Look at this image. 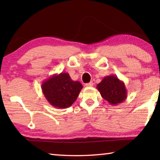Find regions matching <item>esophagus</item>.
<instances>
[{
	"label": "esophagus",
	"mask_w": 160,
	"mask_h": 160,
	"mask_svg": "<svg viewBox=\"0 0 160 160\" xmlns=\"http://www.w3.org/2000/svg\"><path fill=\"white\" fill-rule=\"evenodd\" d=\"M93 85H94L93 82H89V83H87L86 85H85V86L86 87H92Z\"/></svg>",
	"instance_id": "34e87169"
}]
</instances>
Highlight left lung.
Segmentation results:
<instances>
[{"mask_svg": "<svg viewBox=\"0 0 160 160\" xmlns=\"http://www.w3.org/2000/svg\"><path fill=\"white\" fill-rule=\"evenodd\" d=\"M101 96L111 105H117L127 98V90L123 81L115 75H109L97 85Z\"/></svg>", "mask_w": 160, "mask_h": 160, "instance_id": "8db88e82", "label": "left lung"}]
</instances>
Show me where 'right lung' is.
<instances>
[{"label": "right lung", "instance_id": "obj_1", "mask_svg": "<svg viewBox=\"0 0 160 160\" xmlns=\"http://www.w3.org/2000/svg\"><path fill=\"white\" fill-rule=\"evenodd\" d=\"M79 81L71 79L68 72L54 74L42 84V90L48 102L55 108L66 109L77 99L82 89Z\"/></svg>", "mask_w": 160, "mask_h": 160}]
</instances>
